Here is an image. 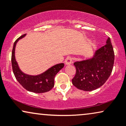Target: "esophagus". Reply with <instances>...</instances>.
I'll list each match as a JSON object with an SVG mask.
<instances>
[{
	"label": "esophagus",
	"instance_id": "obj_1",
	"mask_svg": "<svg viewBox=\"0 0 126 126\" xmlns=\"http://www.w3.org/2000/svg\"><path fill=\"white\" fill-rule=\"evenodd\" d=\"M65 64L66 65H71L72 63V58L71 57H68L65 60Z\"/></svg>",
	"mask_w": 126,
	"mask_h": 126
}]
</instances>
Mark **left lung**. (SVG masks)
<instances>
[{"instance_id":"obj_1","label":"left lung","mask_w":126,"mask_h":126,"mask_svg":"<svg viewBox=\"0 0 126 126\" xmlns=\"http://www.w3.org/2000/svg\"><path fill=\"white\" fill-rule=\"evenodd\" d=\"M95 51L91 58L74 63L76 72L72 80L73 86L83 91H90L106 82L113 69L115 54L111 40Z\"/></svg>"}]
</instances>
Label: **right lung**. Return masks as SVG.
I'll use <instances>...</instances> for the list:
<instances>
[{"instance_id": "add662e5", "label": "right lung", "mask_w": 126, "mask_h": 126, "mask_svg": "<svg viewBox=\"0 0 126 126\" xmlns=\"http://www.w3.org/2000/svg\"><path fill=\"white\" fill-rule=\"evenodd\" d=\"M26 34L18 38L13 45L11 54V64L14 76L19 84L27 90L35 93H43L49 91L54 86V78L57 73L64 66V63L55 65L45 72L38 75H29L22 72L19 69L15 58L16 44L19 39L23 38Z\"/></svg>"}]
</instances>
